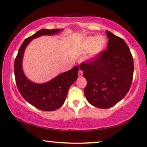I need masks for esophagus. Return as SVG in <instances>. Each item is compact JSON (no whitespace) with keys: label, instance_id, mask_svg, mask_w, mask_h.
Here are the masks:
<instances>
[{"label":"esophagus","instance_id":"obj_1","mask_svg":"<svg viewBox=\"0 0 147 147\" xmlns=\"http://www.w3.org/2000/svg\"><path fill=\"white\" fill-rule=\"evenodd\" d=\"M78 76H83V71H81V70H79V71H78Z\"/></svg>","mask_w":147,"mask_h":147}]
</instances>
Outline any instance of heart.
Listing matches in <instances>:
<instances>
[{"label":"heart","mask_w":147,"mask_h":147,"mask_svg":"<svg viewBox=\"0 0 147 147\" xmlns=\"http://www.w3.org/2000/svg\"><path fill=\"white\" fill-rule=\"evenodd\" d=\"M107 42V41L106 38L102 35L96 37L90 36L85 38L83 42V47L84 49H88L90 47L89 51L86 57V60L87 61L95 60L105 49Z\"/></svg>","instance_id":"b5f03b06"}]
</instances>
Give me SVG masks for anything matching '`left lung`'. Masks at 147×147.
Listing matches in <instances>:
<instances>
[{"label":"left lung","mask_w":147,"mask_h":147,"mask_svg":"<svg viewBox=\"0 0 147 147\" xmlns=\"http://www.w3.org/2000/svg\"><path fill=\"white\" fill-rule=\"evenodd\" d=\"M106 33L109 38L107 50L95 60L80 66L87 82L85 98L100 109L110 108L125 96L134 73L132 56L126 42L110 31Z\"/></svg>","instance_id":"obj_1"}]
</instances>
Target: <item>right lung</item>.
<instances>
[{
  "label": "right lung",
  "mask_w": 147,
  "mask_h": 147,
  "mask_svg": "<svg viewBox=\"0 0 147 147\" xmlns=\"http://www.w3.org/2000/svg\"><path fill=\"white\" fill-rule=\"evenodd\" d=\"M62 30V29H43L37 31L23 42L15 60L14 73L18 91L28 103L44 111H53L62 106L69 87L78 78V67H74L71 70L60 73L46 83L36 84L29 80L24 73V54L26 47L33 39L43 35L57 34Z\"/></svg>",
  "instance_id": "1"
}]
</instances>
